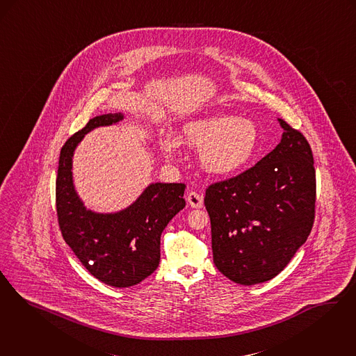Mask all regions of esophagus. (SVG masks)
Returning <instances> with one entry per match:
<instances>
[{"label": "esophagus", "mask_w": 356, "mask_h": 356, "mask_svg": "<svg viewBox=\"0 0 356 356\" xmlns=\"http://www.w3.org/2000/svg\"><path fill=\"white\" fill-rule=\"evenodd\" d=\"M186 202L189 204V207H192V208H201L202 207V196L199 195V193H196V192H189L188 195H186Z\"/></svg>", "instance_id": "esophagus-1"}]
</instances>
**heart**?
<instances>
[{"label":"heart","mask_w":356,"mask_h":356,"mask_svg":"<svg viewBox=\"0 0 356 356\" xmlns=\"http://www.w3.org/2000/svg\"><path fill=\"white\" fill-rule=\"evenodd\" d=\"M180 140L200 149L202 168L216 176H229L241 171L254 157L259 142L256 123L232 115H213L184 124ZM161 151L168 157L177 156L180 142L164 138Z\"/></svg>","instance_id":"heart-1"}]
</instances>
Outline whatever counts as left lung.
<instances>
[{
	"label": "left lung",
	"instance_id": "obj_1",
	"mask_svg": "<svg viewBox=\"0 0 356 356\" xmlns=\"http://www.w3.org/2000/svg\"><path fill=\"white\" fill-rule=\"evenodd\" d=\"M278 122L284 134L270 154L205 192L214 265L236 284L250 286L274 278L313 228V152L298 129Z\"/></svg>",
	"mask_w": 356,
	"mask_h": 356
}]
</instances>
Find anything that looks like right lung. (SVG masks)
<instances>
[{"mask_svg": "<svg viewBox=\"0 0 356 356\" xmlns=\"http://www.w3.org/2000/svg\"><path fill=\"white\" fill-rule=\"evenodd\" d=\"M122 119L120 113L95 116L69 138L60 149L56 181L58 224L63 240L90 274L114 287L140 284L156 270L160 236L185 207V184L154 183L120 212L86 209L72 183L74 151L86 134Z\"/></svg>", "mask_w": 356, "mask_h": 356, "instance_id": "obj_1", "label": "right lung"}]
</instances>
